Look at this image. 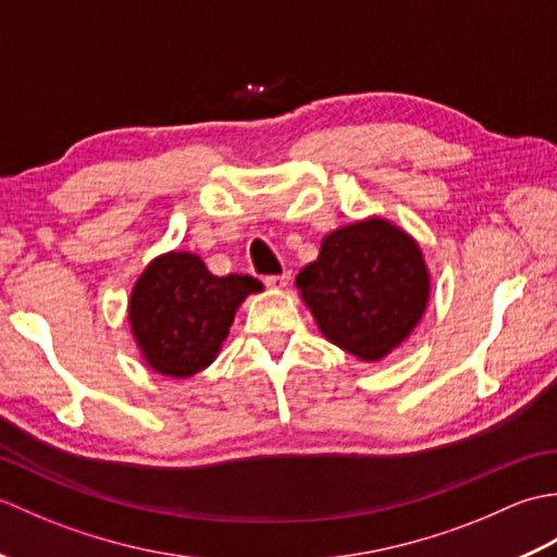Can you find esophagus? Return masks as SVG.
Instances as JSON below:
<instances>
[{
  "mask_svg": "<svg viewBox=\"0 0 557 557\" xmlns=\"http://www.w3.org/2000/svg\"><path fill=\"white\" fill-rule=\"evenodd\" d=\"M289 280H292L289 272H282V275H268L263 282L270 289H282V287L289 285Z\"/></svg>",
  "mask_w": 557,
  "mask_h": 557,
  "instance_id": "34e87169",
  "label": "esophagus"
}]
</instances>
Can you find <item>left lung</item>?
<instances>
[{"label": "left lung", "instance_id": "obj_1", "mask_svg": "<svg viewBox=\"0 0 557 557\" xmlns=\"http://www.w3.org/2000/svg\"><path fill=\"white\" fill-rule=\"evenodd\" d=\"M321 333L363 361L405 342L429 304L431 280L419 244L371 218L327 234L321 256L297 275Z\"/></svg>", "mask_w": 557, "mask_h": 557}]
</instances>
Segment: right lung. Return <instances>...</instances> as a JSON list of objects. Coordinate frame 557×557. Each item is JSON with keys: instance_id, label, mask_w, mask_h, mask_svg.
Masks as SVG:
<instances>
[{"instance_id": "right-lung-1", "label": "right lung", "mask_w": 557, "mask_h": 557, "mask_svg": "<svg viewBox=\"0 0 557 557\" xmlns=\"http://www.w3.org/2000/svg\"><path fill=\"white\" fill-rule=\"evenodd\" d=\"M263 285L248 275L218 277L194 253H164L138 277L128 323L152 371L188 377L215 361L234 313Z\"/></svg>"}]
</instances>
